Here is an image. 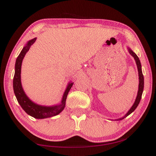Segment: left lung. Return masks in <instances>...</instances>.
<instances>
[{
  "instance_id": "left-lung-1",
  "label": "left lung",
  "mask_w": 156,
  "mask_h": 156,
  "mask_svg": "<svg viewBox=\"0 0 156 156\" xmlns=\"http://www.w3.org/2000/svg\"><path fill=\"white\" fill-rule=\"evenodd\" d=\"M127 49H128L129 54H130L134 58L135 60V62H136V64H137V69H138V74H139V88H138V92H137V95L136 99H135L134 103H133V105H132V107H131V108L129 109V110L128 111V112L123 116V117H121V118L117 119H115V121L122 120V119H123L125 117H127L128 115H129L131 113H132V112H133L135 110V108L137 107L138 105L140 104V102L141 98V96H142V94H143V91H144V78L143 73H142V70H141V64L140 60V59H139L138 56L135 54V52H133V51L131 50V48H129L128 47Z\"/></svg>"
}]
</instances>
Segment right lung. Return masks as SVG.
Here are the masks:
<instances>
[{
    "label": "right lung",
    "mask_w": 156,
    "mask_h": 156,
    "mask_svg": "<svg viewBox=\"0 0 156 156\" xmlns=\"http://www.w3.org/2000/svg\"><path fill=\"white\" fill-rule=\"evenodd\" d=\"M36 39L37 38L35 37L31 39V40H29L27 43V44L23 47L21 53H20L17 58L16 59L15 66V75L14 78H13V90H14V93L15 94L16 100H17L19 105H21L22 108L26 112V113H27L29 115L35 119H41L58 115L64 110L66 105V98H67L68 92L72 88L74 82H69L68 84L67 88H66L64 93L63 94L61 102L58 105L52 106L40 105L33 102L27 97L24 90H23L21 84V65L23 59L24 58L26 53L29 50V48H31V46L34 44L36 41Z\"/></svg>",
    "instance_id": "add662e5"
}]
</instances>
